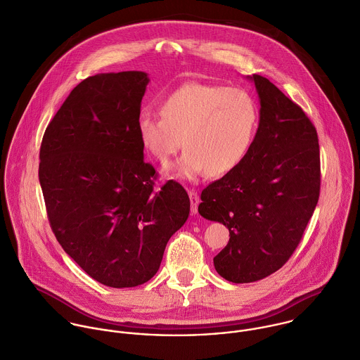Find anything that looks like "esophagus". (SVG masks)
<instances>
[{
	"label": "esophagus",
	"instance_id": "obj_1",
	"mask_svg": "<svg viewBox=\"0 0 360 360\" xmlns=\"http://www.w3.org/2000/svg\"><path fill=\"white\" fill-rule=\"evenodd\" d=\"M188 193H189V198H191V212H192V214H196L198 213V206L200 203L199 195L195 189H189Z\"/></svg>",
	"mask_w": 360,
	"mask_h": 360
}]
</instances>
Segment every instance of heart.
I'll list each match as a JSON object with an SVG mask.
<instances>
[{"label":"heart","mask_w":360,"mask_h":360,"mask_svg":"<svg viewBox=\"0 0 360 360\" xmlns=\"http://www.w3.org/2000/svg\"><path fill=\"white\" fill-rule=\"evenodd\" d=\"M259 126L254 96L238 86L189 82L169 94L161 115L144 110L137 117L143 147L165 165L182 147L184 157L172 167L175 176H223L243 164Z\"/></svg>","instance_id":"heart-1"}]
</instances>
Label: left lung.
I'll list each match as a JSON object with an SVG mask.
<instances>
[{"label":"left lung","instance_id":"8db88e82","mask_svg":"<svg viewBox=\"0 0 360 360\" xmlns=\"http://www.w3.org/2000/svg\"><path fill=\"white\" fill-rule=\"evenodd\" d=\"M251 79L259 126L240 167L207 185L199 213L223 223L230 241L213 259L233 283H251L281 269L297 248L320 196V146L303 109L268 78Z\"/></svg>","mask_w":360,"mask_h":360}]
</instances>
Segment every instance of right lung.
<instances>
[{
  "label": "right lung",
  "instance_id": "1",
  "mask_svg": "<svg viewBox=\"0 0 360 360\" xmlns=\"http://www.w3.org/2000/svg\"><path fill=\"white\" fill-rule=\"evenodd\" d=\"M148 81L143 71L85 78L46 127L39 154L57 241L92 279L116 289L157 274L191 210L181 184L154 189L155 168L144 161L137 117Z\"/></svg>",
  "mask_w": 360,
  "mask_h": 360
}]
</instances>
